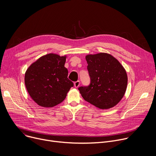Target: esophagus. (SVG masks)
Returning a JSON list of instances; mask_svg holds the SVG:
<instances>
[{"label": "esophagus", "instance_id": "esophagus-1", "mask_svg": "<svg viewBox=\"0 0 156 156\" xmlns=\"http://www.w3.org/2000/svg\"><path fill=\"white\" fill-rule=\"evenodd\" d=\"M80 81H75V82L74 83V86H75V87H78L80 86Z\"/></svg>", "mask_w": 156, "mask_h": 156}]
</instances>
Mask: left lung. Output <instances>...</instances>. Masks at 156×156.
<instances>
[{
  "label": "left lung",
  "instance_id": "8db88e82",
  "mask_svg": "<svg viewBox=\"0 0 156 156\" xmlns=\"http://www.w3.org/2000/svg\"><path fill=\"white\" fill-rule=\"evenodd\" d=\"M90 84L78 87L83 99L95 107L108 109L116 105L126 90L128 77L123 66L107 53L86 56Z\"/></svg>",
  "mask_w": 156,
  "mask_h": 156
}]
</instances>
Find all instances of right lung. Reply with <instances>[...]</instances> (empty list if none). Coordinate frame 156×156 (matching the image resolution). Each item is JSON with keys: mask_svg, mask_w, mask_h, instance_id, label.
Masks as SVG:
<instances>
[{"mask_svg": "<svg viewBox=\"0 0 156 156\" xmlns=\"http://www.w3.org/2000/svg\"><path fill=\"white\" fill-rule=\"evenodd\" d=\"M66 56L43 55L33 63L25 75L27 90L33 100L44 107H52L66 98L73 83L64 65Z\"/></svg>", "mask_w": 156, "mask_h": 156, "instance_id": "obj_1", "label": "right lung"}]
</instances>
